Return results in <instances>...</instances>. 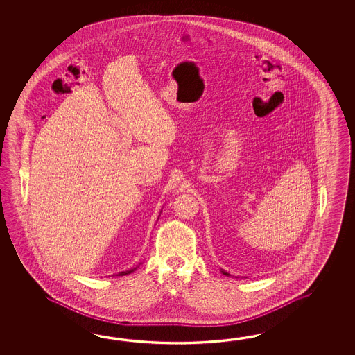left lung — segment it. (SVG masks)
I'll use <instances>...</instances> for the list:
<instances>
[{"mask_svg": "<svg viewBox=\"0 0 355 355\" xmlns=\"http://www.w3.org/2000/svg\"><path fill=\"white\" fill-rule=\"evenodd\" d=\"M220 272H222V274H223V275H230V274H228V272H225V270H223V269H220Z\"/></svg>", "mask_w": 355, "mask_h": 355, "instance_id": "obj_1", "label": "left lung"}]
</instances>
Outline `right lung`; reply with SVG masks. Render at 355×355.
Listing matches in <instances>:
<instances>
[{
  "label": "right lung",
  "instance_id": "add662e5",
  "mask_svg": "<svg viewBox=\"0 0 355 355\" xmlns=\"http://www.w3.org/2000/svg\"><path fill=\"white\" fill-rule=\"evenodd\" d=\"M137 268H138V266H136V268H132V269H129V270H125V272H119V274H118V275H119V277H123V275H128V274H130V272H135Z\"/></svg>",
  "mask_w": 355,
  "mask_h": 355
}]
</instances>
